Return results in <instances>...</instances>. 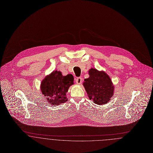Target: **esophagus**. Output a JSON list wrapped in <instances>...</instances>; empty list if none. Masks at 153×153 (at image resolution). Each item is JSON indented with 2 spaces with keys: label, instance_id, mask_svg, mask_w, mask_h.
Masks as SVG:
<instances>
[{
  "label": "esophagus",
  "instance_id": "1",
  "mask_svg": "<svg viewBox=\"0 0 153 153\" xmlns=\"http://www.w3.org/2000/svg\"><path fill=\"white\" fill-rule=\"evenodd\" d=\"M76 82L77 85H80L82 82V77H77L76 79Z\"/></svg>",
  "mask_w": 153,
  "mask_h": 153
}]
</instances>
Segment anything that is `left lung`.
<instances>
[{
  "instance_id": "obj_1",
  "label": "left lung",
  "mask_w": 153,
  "mask_h": 153,
  "mask_svg": "<svg viewBox=\"0 0 153 153\" xmlns=\"http://www.w3.org/2000/svg\"><path fill=\"white\" fill-rule=\"evenodd\" d=\"M89 77L83 85L90 100L100 105L109 102L114 93V85L108 74L103 71L91 68L88 70Z\"/></svg>"
}]
</instances>
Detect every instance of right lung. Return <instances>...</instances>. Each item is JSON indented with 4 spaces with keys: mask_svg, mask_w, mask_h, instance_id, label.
<instances>
[{
    "mask_svg": "<svg viewBox=\"0 0 153 153\" xmlns=\"http://www.w3.org/2000/svg\"><path fill=\"white\" fill-rule=\"evenodd\" d=\"M73 82L72 74L63 76L61 71L55 70L42 80L40 90L49 104L60 105L67 101L66 93L70 86L74 84Z\"/></svg>",
    "mask_w": 153,
    "mask_h": 153,
    "instance_id": "right-lung-1",
    "label": "right lung"
}]
</instances>
